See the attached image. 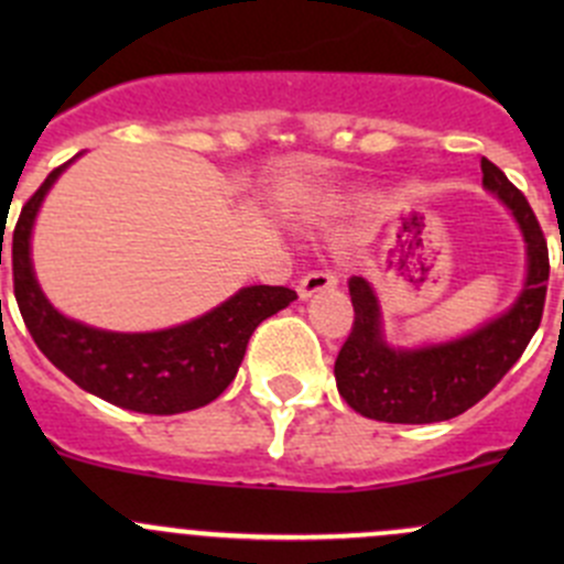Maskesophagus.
Here are the masks:
<instances>
[{
	"label": "esophagus",
	"instance_id": "1",
	"mask_svg": "<svg viewBox=\"0 0 564 564\" xmlns=\"http://www.w3.org/2000/svg\"><path fill=\"white\" fill-rule=\"evenodd\" d=\"M335 283H338L335 272H329V270H311V272H305L303 278H300L297 294L303 300H308V297H314L316 292H327V289H333Z\"/></svg>",
	"mask_w": 564,
	"mask_h": 564
}]
</instances>
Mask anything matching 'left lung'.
<instances>
[{
  "label": "left lung",
  "instance_id": "1",
  "mask_svg": "<svg viewBox=\"0 0 564 564\" xmlns=\"http://www.w3.org/2000/svg\"><path fill=\"white\" fill-rule=\"evenodd\" d=\"M482 185L497 193L519 220L527 240L529 275L513 308L477 333L442 346L390 349L379 329L377 294L366 278H349L355 308L349 338L335 360L338 392L357 414L379 423H440L464 414L516 366L540 327L549 289V246L527 196L488 158Z\"/></svg>",
  "mask_w": 564,
  "mask_h": 564
}]
</instances>
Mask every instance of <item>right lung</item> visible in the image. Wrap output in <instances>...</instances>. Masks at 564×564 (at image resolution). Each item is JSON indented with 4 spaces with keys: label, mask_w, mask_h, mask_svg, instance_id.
<instances>
[{
    "label": "right lung",
    "mask_w": 564,
    "mask_h": 564,
    "mask_svg": "<svg viewBox=\"0 0 564 564\" xmlns=\"http://www.w3.org/2000/svg\"><path fill=\"white\" fill-rule=\"evenodd\" d=\"M67 163L45 176L13 229V292L32 340L78 388L130 412L180 414L215 401L235 382L253 329L297 300V292L286 286L240 289L209 314L161 333H106L65 318L40 292L30 235L40 202Z\"/></svg>",
    "instance_id": "1"
}]
</instances>
